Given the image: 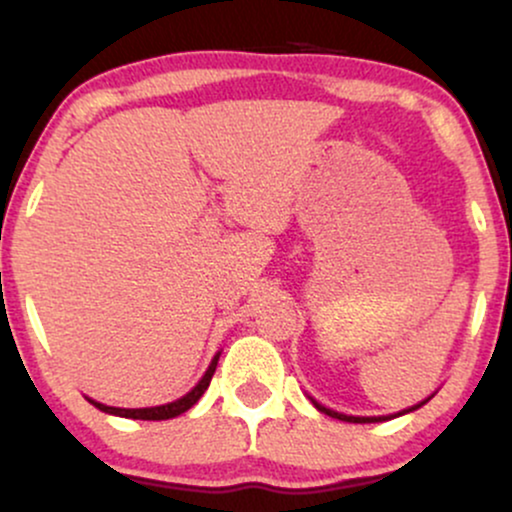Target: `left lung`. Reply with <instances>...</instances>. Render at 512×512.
Returning a JSON list of instances; mask_svg holds the SVG:
<instances>
[{
	"label": "left lung",
	"mask_w": 512,
	"mask_h": 512,
	"mask_svg": "<svg viewBox=\"0 0 512 512\" xmlns=\"http://www.w3.org/2000/svg\"><path fill=\"white\" fill-rule=\"evenodd\" d=\"M313 404L322 411V414L332 416V419H339V421H349V424H375V421H385L387 419V416H346V414H339V411L322 407V404H317V402H313ZM421 404H424V402H421ZM421 404H416V407H411V409H419ZM411 409H407V411H411ZM407 411H404V414H407Z\"/></svg>",
	"instance_id": "left-lung-1"
}]
</instances>
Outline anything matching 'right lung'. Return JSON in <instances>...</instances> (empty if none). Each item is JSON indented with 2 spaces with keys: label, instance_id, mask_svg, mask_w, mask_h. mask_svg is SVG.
Listing matches in <instances>:
<instances>
[{
  "label": "right lung",
  "instance_id": "right-lung-1",
  "mask_svg": "<svg viewBox=\"0 0 512 512\" xmlns=\"http://www.w3.org/2000/svg\"><path fill=\"white\" fill-rule=\"evenodd\" d=\"M216 363H219V354L214 356V361H211V366L207 368V373H204V378L199 380V383L192 387L190 392H187L185 397L175 399V402L170 404H161V407H146V409H120V407H105L101 402H91L96 404L98 409L105 411V414H115V416H125V419H142V421H163V419H173V416H180L182 411H187L192 407V404H197V399L204 395V390H207L209 383H211V375H214L216 370Z\"/></svg>",
  "mask_w": 512,
  "mask_h": 512
}]
</instances>
